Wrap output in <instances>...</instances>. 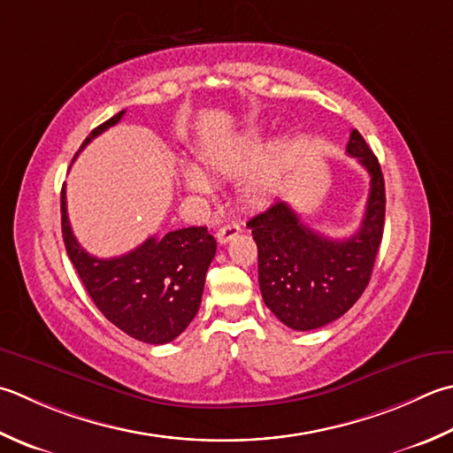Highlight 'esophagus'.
<instances>
[{"instance_id": "esophagus-1", "label": "esophagus", "mask_w": 453, "mask_h": 453, "mask_svg": "<svg viewBox=\"0 0 453 453\" xmlns=\"http://www.w3.org/2000/svg\"><path fill=\"white\" fill-rule=\"evenodd\" d=\"M239 232H242V226L237 224V221H229V224H226V226H221L219 229H218V243L219 245H226L229 239H234Z\"/></svg>"}]
</instances>
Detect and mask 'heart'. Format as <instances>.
Segmentation results:
<instances>
[{
	"instance_id": "1",
	"label": "heart",
	"mask_w": 453,
	"mask_h": 453,
	"mask_svg": "<svg viewBox=\"0 0 453 453\" xmlns=\"http://www.w3.org/2000/svg\"><path fill=\"white\" fill-rule=\"evenodd\" d=\"M263 141L257 135H247L234 143L224 145L219 149L210 150L202 157V165L211 173L218 174H234L243 171L250 165L257 161V157L261 153ZM282 158V149L274 147L271 153L263 158V161L253 166L250 173L243 174V179L239 180V192L247 200H257L267 194L274 180H277L279 166ZM184 186L194 194H206L210 192V180L198 168H188L184 173Z\"/></svg>"
}]
</instances>
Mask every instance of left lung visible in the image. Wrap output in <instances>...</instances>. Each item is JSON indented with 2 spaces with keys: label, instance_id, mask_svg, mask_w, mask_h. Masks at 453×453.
Instances as JSON below:
<instances>
[{
  "label": "left lung",
  "instance_id": "8db88e82",
  "mask_svg": "<svg viewBox=\"0 0 453 453\" xmlns=\"http://www.w3.org/2000/svg\"><path fill=\"white\" fill-rule=\"evenodd\" d=\"M348 155L371 176L357 234L343 239L316 234L282 200L247 221L259 255L265 304L292 330L308 332L338 320L357 303L373 273L385 226V180L377 157L357 129L349 135Z\"/></svg>",
  "mask_w": 453,
  "mask_h": 453
}]
</instances>
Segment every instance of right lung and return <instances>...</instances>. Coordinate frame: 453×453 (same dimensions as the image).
Here are the masks:
<instances>
[{"label":"right lung","mask_w":453,"mask_h":453,"mask_svg":"<svg viewBox=\"0 0 453 453\" xmlns=\"http://www.w3.org/2000/svg\"><path fill=\"white\" fill-rule=\"evenodd\" d=\"M126 110L97 126L80 147L121 119ZM62 239L78 277L97 310L131 338L150 345L173 342L196 316L216 239L206 226L149 237L137 250L111 259L86 253L70 227L66 192L60 194Z\"/></svg>","instance_id":"1"}]
</instances>
